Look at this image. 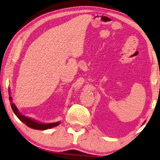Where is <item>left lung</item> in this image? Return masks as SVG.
I'll return each mask as SVG.
<instances>
[{"instance_id":"obj_1","label":"left lung","mask_w":160,"mask_h":160,"mask_svg":"<svg viewBox=\"0 0 160 160\" xmlns=\"http://www.w3.org/2000/svg\"><path fill=\"white\" fill-rule=\"evenodd\" d=\"M144 123H145V122H144ZM144 123H143V124H144Z\"/></svg>"}]
</instances>
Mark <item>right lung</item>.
<instances>
[{
	"label": "right lung",
	"instance_id": "obj_1",
	"mask_svg": "<svg viewBox=\"0 0 160 160\" xmlns=\"http://www.w3.org/2000/svg\"><path fill=\"white\" fill-rule=\"evenodd\" d=\"M8 93H9V100L10 102L11 108L12 109V111L14 112L15 115L18 117V119L24 123V124H26L27 127H29L33 129H37V130H46L48 128H51L55 127H57L60 124V122H54V123H50V124H43V123H40L38 122H36V120L29 118V117H25L19 112L18 109L17 108L15 103L12 102V98L11 97V92L10 88H8Z\"/></svg>",
	"mask_w": 160,
	"mask_h": 160
}]
</instances>
